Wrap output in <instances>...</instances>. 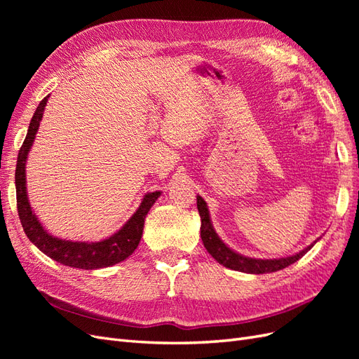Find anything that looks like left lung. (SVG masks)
Returning <instances> with one entry per match:
<instances>
[{"label": "left lung", "instance_id": "left-lung-1", "mask_svg": "<svg viewBox=\"0 0 359 359\" xmlns=\"http://www.w3.org/2000/svg\"><path fill=\"white\" fill-rule=\"evenodd\" d=\"M196 201H198V211L201 215V238L205 248L208 250V253L217 260V262L222 264L226 268L240 271V273H247V274L276 273V271H280L292 264H295L297 260H299L314 244L320 240V238H318L313 244L301 250L299 253L286 256V257H277V259L248 257L235 252V250H232L229 245H226L223 243V240L219 236V233L215 232L214 226L211 223L208 205H206V202L199 196V194L196 196Z\"/></svg>", "mask_w": 359, "mask_h": 359}]
</instances>
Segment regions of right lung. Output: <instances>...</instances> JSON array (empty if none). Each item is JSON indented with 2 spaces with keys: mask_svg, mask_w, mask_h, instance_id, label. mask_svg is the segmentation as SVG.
<instances>
[{
  "mask_svg": "<svg viewBox=\"0 0 359 359\" xmlns=\"http://www.w3.org/2000/svg\"><path fill=\"white\" fill-rule=\"evenodd\" d=\"M48 99L49 95L45 97L37 106L34 115L31 118L27 137L18 154L15 184L18 212L20 223H22L24 227V232L28 236V240L34 244L40 252H43L50 259L57 260V262L72 268L99 269L123 262V260H126L130 255H133V252L137 248L144 232L145 217L151 210V206H153L154 202L160 198L161 191L147 193L142 201H140L139 208L123 224L121 229L116 231L114 235L104 238L102 241H70L61 240V238L50 235L45 227H43V224L37 219L34 210H32V206L29 205L25 172L28 154L32 144H34Z\"/></svg>",
  "mask_w": 359,
  "mask_h": 359,
  "instance_id": "1",
  "label": "right lung"
}]
</instances>
